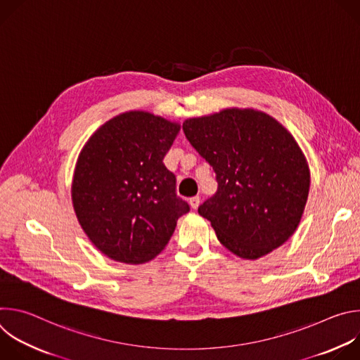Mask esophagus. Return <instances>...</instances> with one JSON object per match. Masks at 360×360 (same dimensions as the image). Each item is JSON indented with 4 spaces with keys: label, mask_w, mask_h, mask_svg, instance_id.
<instances>
[{
    "label": "esophagus",
    "mask_w": 360,
    "mask_h": 360,
    "mask_svg": "<svg viewBox=\"0 0 360 360\" xmlns=\"http://www.w3.org/2000/svg\"><path fill=\"white\" fill-rule=\"evenodd\" d=\"M199 202H200V198H199V196H192V198L189 199L191 208H192V210H196V208L199 207Z\"/></svg>",
    "instance_id": "34e87169"
}]
</instances>
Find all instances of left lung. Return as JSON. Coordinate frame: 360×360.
<instances>
[{
    "mask_svg": "<svg viewBox=\"0 0 360 360\" xmlns=\"http://www.w3.org/2000/svg\"><path fill=\"white\" fill-rule=\"evenodd\" d=\"M191 145L217 174L218 191L198 208L219 242L245 259L282 246L296 231L311 174L293 136L255 110L186 120Z\"/></svg>",
    "mask_w": 360,
    "mask_h": 360,
    "instance_id": "8db88e82",
    "label": "left lung"
}]
</instances>
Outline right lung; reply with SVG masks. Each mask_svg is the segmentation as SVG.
<instances>
[{
  "instance_id": "obj_1",
  "label": "right lung",
  "mask_w": 360,
  "mask_h": 360,
  "mask_svg": "<svg viewBox=\"0 0 360 360\" xmlns=\"http://www.w3.org/2000/svg\"><path fill=\"white\" fill-rule=\"evenodd\" d=\"M179 125L142 111L121 114L88 139L72 203L89 240L108 258L145 264L167 246L189 205L164 165Z\"/></svg>"
}]
</instances>
